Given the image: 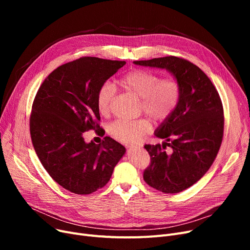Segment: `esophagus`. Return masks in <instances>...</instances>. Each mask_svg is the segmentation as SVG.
<instances>
[{
	"label": "esophagus",
	"instance_id": "obj_1",
	"mask_svg": "<svg viewBox=\"0 0 250 250\" xmlns=\"http://www.w3.org/2000/svg\"><path fill=\"white\" fill-rule=\"evenodd\" d=\"M141 146H128V149L130 150H136V149H140Z\"/></svg>",
	"mask_w": 250,
	"mask_h": 250
}]
</instances>
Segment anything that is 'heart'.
<instances>
[{
    "instance_id": "b5f03b06",
    "label": "heart",
    "mask_w": 250,
    "mask_h": 250,
    "mask_svg": "<svg viewBox=\"0 0 250 250\" xmlns=\"http://www.w3.org/2000/svg\"><path fill=\"white\" fill-rule=\"evenodd\" d=\"M120 84L126 92L141 99V111L155 122H164L176 109L180 100L181 86L174 77L161 79L158 74L148 70H133L124 75ZM116 89L109 82L103 83L96 95L97 109L101 115L111 111ZM151 130L146 120L115 121L108 126L109 135L125 144L141 141Z\"/></svg>"
}]
</instances>
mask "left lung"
<instances>
[{
	"mask_svg": "<svg viewBox=\"0 0 250 250\" xmlns=\"http://www.w3.org/2000/svg\"><path fill=\"white\" fill-rule=\"evenodd\" d=\"M135 64L165 69L181 86L174 112L157 129L162 146L145 145L151 157L144 180L164 193H177L199 181L212 166L224 132L223 105L215 86L192 62L176 57L136 61ZM170 146L172 152L164 150Z\"/></svg>",
	"mask_w": 250,
	"mask_h": 250,
	"instance_id": "obj_1",
	"label": "left lung"
}]
</instances>
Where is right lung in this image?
Listing matches in <instances>:
<instances>
[{"instance_id":"add662e5","label":"right lung","mask_w":250,"mask_h":250,"mask_svg":"<svg viewBox=\"0 0 250 250\" xmlns=\"http://www.w3.org/2000/svg\"><path fill=\"white\" fill-rule=\"evenodd\" d=\"M125 64L80 58L51 72L37 91L30 116L33 147L51 178L71 192L89 194L103 188L125 153L110 137L99 145L83 137L100 128L98 89Z\"/></svg>"}]
</instances>
